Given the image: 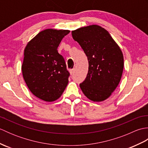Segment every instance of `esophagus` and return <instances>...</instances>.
I'll return each mask as SVG.
<instances>
[{
  "instance_id": "34e87169",
  "label": "esophagus",
  "mask_w": 148,
  "mask_h": 148,
  "mask_svg": "<svg viewBox=\"0 0 148 148\" xmlns=\"http://www.w3.org/2000/svg\"><path fill=\"white\" fill-rule=\"evenodd\" d=\"M74 71H75V69H70V70H69V72H70V74L72 75V74H74Z\"/></svg>"
}]
</instances>
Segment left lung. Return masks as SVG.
<instances>
[{
    "label": "left lung",
    "mask_w": 148,
    "mask_h": 148,
    "mask_svg": "<svg viewBox=\"0 0 148 148\" xmlns=\"http://www.w3.org/2000/svg\"><path fill=\"white\" fill-rule=\"evenodd\" d=\"M88 58V72L79 84L84 95L93 102L108 99L120 82L124 67L121 50L105 29L97 25L72 31Z\"/></svg>",
    "instance_id": "obj_1"
}]
</instances>
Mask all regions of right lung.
Listing matches in <instances>:
<instances>
[{
  "label": "right lung",
  "mask_w": 148,
  "mask_h": 148,
  "mask_svg": "<svg viewBox=\"0 0 148 148\" xmlns=\"http://www.w3.org/2000/svg\"><path fill=\"white\" fill-rule=\"evenodd\" d=\"M69 30L45 29L27 43L24 49L22 74L34 95L46 102L61 97L67 86L69 72L57 48Z\"/></svg>",
  "instance_id": "right-lung-1"
}]
</instances>
